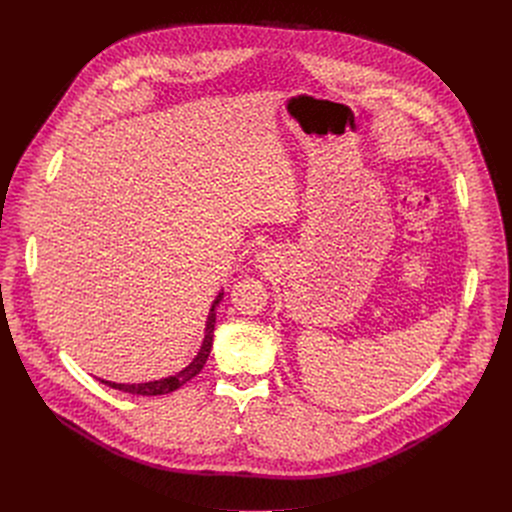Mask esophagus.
<instances>
[{
  "mask_svg": "<svg viewBox=\"0 0 512 512\" xmlns=\"http://www.w3.org/2000/svg\"><path fill=\"white\" fill-rule=\"evenodd\" d=\"M275 255H273V251H261L259 255H257V263H259V267L261 269H269V265H273V259Z\"/></svg>",
  "mask_w": 512,
  "mask_h": 512,
  "instance_id": "1",
  "label": "esophagus"
}]
</instances>
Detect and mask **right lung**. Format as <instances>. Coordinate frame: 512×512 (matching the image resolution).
I'll list each match as a JSON object with an SVG mask.
<instances>
[{
    "label": "right lung",
    "mask_w": 512,
    "mask_h": 512,
    "mask_svg": "<svg viewBox=\"0 0 512 512\" xmlns=\"http://www.w3.org/2000/svg\"><path fill=\"white\" fill-rule=\"evenodd\" d=\"M223 300V294H218L216 300L212 302V308L208 312V318H206V328H204V340H202V346L198 350V354L194 356V360L188 364L186 369H182L180 373L176 375H170L166 379H160V381H150V383H111V381H101L105 385H109L111 389H117V391H123V393H131V395H143V397H152V395H166V393H172L176 389H180L184 383H188L192 377H196L204 362L210 354V348H212V336H214V322H216V306L221 304Z\"/></svg>",
    "instance_id": "add662e5"
}]
</instances>
